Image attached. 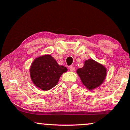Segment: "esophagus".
Wrapping results in <instances>:
<instances>
[{
  "instance_id": "1",
  "label": "esophagus",
  "mask_w": 130,
  "mask_h": 130,
  "mask_svg": "<svg viewBox=\"0 0 130 130\" xmlns=\"http://www.w3.org/2000/svg\"><path fill=\"white\" fill-rule=\"evenodd\" d=\"M69 69H70V70L71 71V72H74V71L75 70V68L73 66H70V67Z\"/></svg>"
}]
</instances>
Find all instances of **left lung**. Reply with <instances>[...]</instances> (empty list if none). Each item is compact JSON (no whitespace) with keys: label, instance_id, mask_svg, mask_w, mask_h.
Returning <instances> with one entry per match:
<instances>
[{"label":"left lung","instance_id":"8db88e82","mask_svg":"<svg viewBox=\"0 0 130 130\" xmlns=\"http://www.w3.org/2000/svg\"><path fill=\"white\" fill-rule=\"evenodd\" d=\"M76 73L87 89L91 90L104 82L107 70L103 65L90 58L84 61L82 68L76 70Z\"/></svg>","mask_w":130,"mask_h":130}]
</instances>
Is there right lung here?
<instances>
[{
  "instance_id": "add662e5",
  "label": "right lung",
  "mask_w": 130,
  "mask_h": 130,
  "mask_svg": "<svg viewBox=\"0 0 130 130\" xmlns=\"http://www.w3.org/2000/svg\"><path fill=\"white\" fill-rule=\"evenodd\" d=\"M67 70L58 65L51 55L45 54L33 61L29 71L33 83L39 89L47 91L57 85L61 75Z\"/></svg>"
}]
</instances>
